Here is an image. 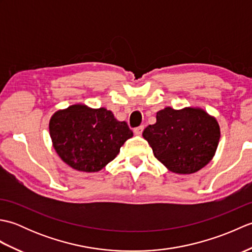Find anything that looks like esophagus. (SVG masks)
<instances>
[{"label":"esophagus","mask_w":252,"mask_h":252,"mask_svg":"<svg viewBox=\"0 0 252 252\" xmlns=\"http://www.w3.org/2000/svg\"><path fill=\"white\" fill-rule=\"evenodd\" d=\"M143 130H144V126H140L138 127H135L134 129V134L135 135H141L143 133Z\"/></svg>","instance_id":"obj_1"}]
</instances>
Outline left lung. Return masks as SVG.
Instances as JSON below:
<instances>
[{"label":"left lung","mask_w":252,"mask_h":252,"mask_svg":"<svg viewBox=\"0 0 252 252\" xmlns=\"http://www.w3.org/2000/svg\"><path fill=\"white\" fill-rule=\"evenodd\" d=\"M143 137L169 171L191 174L215 157L221 131L216 117L200 107H165L157 112L156 123L143 131Z\"/></svg>","instance_id":"8db88e82"}]
</instances>
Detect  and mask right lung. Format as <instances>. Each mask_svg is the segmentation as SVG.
<instances>
[{"label": "right lung", "instance_id": "add662e5", "mask_svg": "<svg viewBox=\"0 0 252 252\" xmlns=\"http://www.w3.org/2000/svg\"><path fill=\"white\" fill-rule=\"evenodd\" d=\"M55 152L69 167L98 172L112 161L133 136L126 121H118L104 107L74 104L53 114L49 123Z\"/></svg>", "mask_w": 252, "mask_h": 252}]
</instances>
